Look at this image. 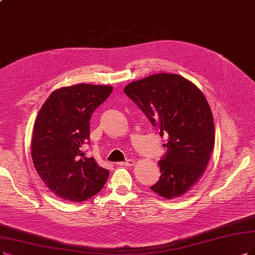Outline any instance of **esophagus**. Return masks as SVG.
<instances>
[{"label": "esophagus", "mask_w": 255, "mask_h": 255, "mask_svg": "<svg viewBox=\"0 0 255 255\" xmlns=\"http://www.w3.org/2000/svg\"><path fill=\"white\" fill-rule=\"evenodd\" d=\"M135 164V162L133 161V159H128V161H126V162H120V163H118V165L119 166H133Z\"/></svg>", "instance_id": "1"}]
</instances>
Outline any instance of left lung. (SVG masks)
Here are the masks:
<instances>
[{
    "label": "left lung",
    "mask_w": 255,
    "mask_h": 255,
    "mask_svg": "<svg viewBox=\"0 0 255 255\" xmlns=\"http://www.w3.org/2000/svg\"><path fill=\"white\" fill-rule=\"evenodd\" d=\"M126 96L168 135L158 162L161 176L150 187L168 200L185 194L204 174L214 146L212 112L203 92L178 74L157 73L131 82Z\"/></svg>",
    "instance_id": "left-lung-1"
}]
</instances>
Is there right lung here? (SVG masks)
<instances>
[{
  "label": "right lung",
  "mask_w": 255,
  "mask_h": 255,
  "mask_svg": "<svg viewBox=\"0 0 255 255\" xmlns=\"http://www.w3.org/2000/svg\"><path fill=\"white\" fill-rule=\"evenodd\" d=\"M111 86L79 84L54 90L33 126L31 156L36 172L56 196L79 203L101 191L109 171L85 156L92 113L110 96Z\"/></svg>",
  "instance_id": "add662e5"
}]
</instances>
